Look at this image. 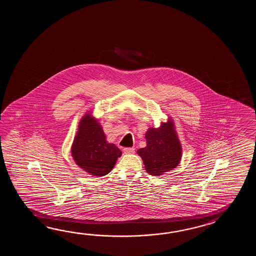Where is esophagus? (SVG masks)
<instances>
[{"instance_id":"34e87169","label":"esophagus","mask_w":256,"mask_h":256,"mask_svg":"<svg viewBox=\"0 0 256 256\" xmlns=\"http://www.w3.org/2000/svg\"><path fill=\"white\" fill-rule=\"evenodd\" d=\"M124 152L126 154H134L136 152V149L134 147H126L124 149Z\"/></svg>"}]
</instances>
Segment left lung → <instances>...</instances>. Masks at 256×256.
Returning <instances> with one entry per match:
<instances>
[{"label":"left lung","mask_w":256,"mask_h":256,"mask_svg":"<svg viewBox=\"0 0 256 256\" xmlns=\"http://www.w3.org/2000/svg\"><path fill=\"white\" fill-rule=\"evenodd\" d=\"M146 139V147L137 152L144 161L147 173L160 176L178 164L182 149L171 120L162 124L158 129L150 128Z\"/></svg>","instance_id":"1"}]
</instances>
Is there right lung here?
Instances as JSON below:
<instances>
[{
    "instance_id": "obj_1",
    "label": "right lung",
    "mask_w": 256,
    "mask_h": 256,
    "mask_svg": "<svg viewBox=\"0 0 256 256\" xmlns=\"http://www.w3.org/2000/svg\"><path fill=\"white\" fill-rule=\"evenodd\" d=\"M71 152L78 166L96 176L110 173L122 156L118 147L106 142L102 128L90 114L80 122Z\"/></svg>"
}]
</instances>
